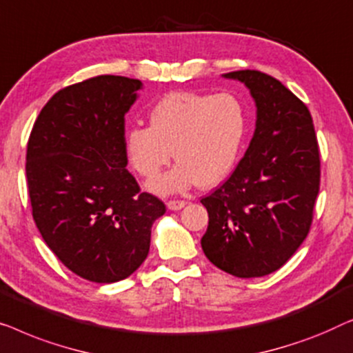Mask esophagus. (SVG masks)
<instances>
[{
  "mask_svg": "<svg viewBox=\"0 0 353 353\" xmlns=\"http://www.w3.org/2000/svg\"><path fill=\"white\" fill-rule=\"evenodd\" d=\"M187 205V201H182V200H171V201H168L166 203V206H168V210H171V211H179V210H182L183 206Z\"/></svg>",
  "mask_w": 353,
  "mask_h": 353,
  "instance_id": "1",
  "label": "esophagus"
}]
</instances>
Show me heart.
Wrapping results in <instances>:
<instances>
[{"instance_id":"heart-1","label":"heart","mask_w":353,"mask_h":353,"mask_svg":"<svg viewBox=\"0 0 353 353\" xmlns=\"http://www.w3.org/2000/svg\"><path fill=\"white\" fill-rule=\"evenodd\" d=\"M148 118L150 126L128 129L125 143L131 166L147 179L160 174L174 150V168L148 183L158 195L224 181L236 165L250 125L245 102L232 92H170Z\"/></svg>"}]
</instances>
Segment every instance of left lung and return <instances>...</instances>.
<instances>
[{
	"instance_id": "left-lung-1",
	"label": "left lung",
	"mask_w": 353,
	"mask_h": 353,
	"mask_svg": "<svg viewBox=\"0 0 353 353\" xmlns=\"http://www.w3.org/2000/svg\"><path fill=\"white\" fill-rule=\"evenodd\" d=\"M250 89L256 129L233 174L203 198L210 222L201 248L238 278L269 275L310 230L320 188V152L309 108L274 77L257 70L222 75Z\"/></svg>"
}]
</instances>
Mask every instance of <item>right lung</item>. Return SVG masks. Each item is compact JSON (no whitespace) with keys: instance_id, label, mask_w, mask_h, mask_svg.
<instances>
[{"instance_id":"add662e5","label":"right lung","mask_w":353,"mask_h":353,"mask_svg":"<svg viewBox=\"0 0 353 353\" xmlns=\"http://www.w3.org/2000/svg\"><path fill=\"white\" fill-rule=\"evenodd\" d=\"M142 81L101 75L63 88L34 121L27 145L33 219L67 269L94 283L134 274L150 250L163 201L126 170L125 115Z\"/></svg>"}]
</instances>
